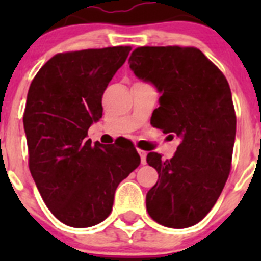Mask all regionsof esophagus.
<instances>
[{
    "label": "esophagus",
    "mask_w": 261,
    "mask_h": 261,
    "mask_svg": "<svg viewBox=\"0 0 261 261\" xmlns=\"http://www.w3.org/2000/svg\"><path fill=\"white\" fill-rule=\"evenodd\" d=\"M138 154H140V156H141V163L142 165H145V163H146V151H144V150H140V149H138Z\"/></svg>",
    "instance_id": "obj_1"
}]
</instances>
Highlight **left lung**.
Segmentation results:
<instances>
[{"label":"left lung","mask_w":261,"mask_h":261,"mask_svg":"<svg viewBox=\"0 0 261 261\" xmlns=\"http://www.w3.org/2000/svg\"><path fill=\"white\" fill-rule=\"evenodd\" d=\"M129 68L161 94L151 125L180 138L171 159L147 154L159 174L146 195L147 213L167 227H190L213 208L231 168L237 117L229 82L193 47H140Z\"/></svg>","instance_id":"obj_1"}]
</instances>
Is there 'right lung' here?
Instances as JSON below:
<instances>
[{"instance_id": "add662e5", "label": "right lung", "mask_w": 261, "mask_h": 261, "mask_svg": "<svg viewBox=\"0 0 261 261\" xmlns=\"http://www.w3.org/2000/svg\"><path fill=\"white\" fill-rule=\"evenodd\" d=\"M130 47L59 53L41 66L27 94L23 125L29 166L52 214L71 227L110 216L117 186L141 159L133 145L87 140L103 114L102 96Z\"/></svg>"}]
</instances>
